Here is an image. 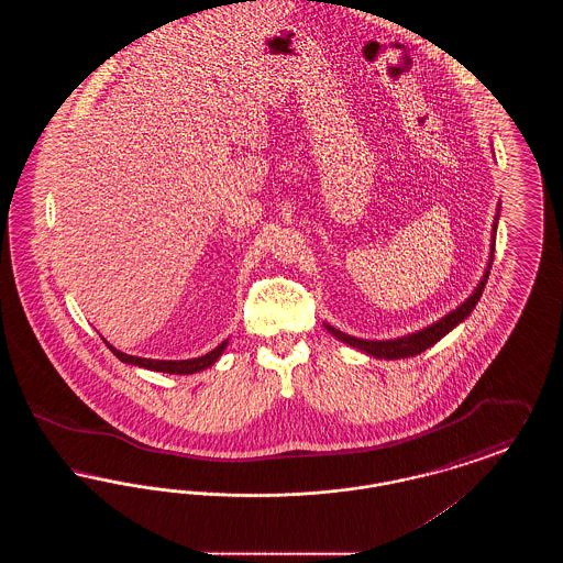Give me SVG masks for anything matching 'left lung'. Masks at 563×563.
Here are the masks:
<instances>
[{"instance_id": "left-lung-1", "label": "left lung", "mask_w": 563, "mask_h": 563, "mask_svg": "<svg viewBox=\"0 0 563 563\" xmlns=\"http://www.w3.org/2000/svg\"><path fill=\"white\" fill-rule=\"evenodd\" d=\"M496 223H498V217H496ZM496 223H494V232H496ZM492 239H496V236H492ZM494 244H496V241H492V257H489V264H487V269H485L482 283L477 285L475 294L471 295L462 306H457L454 312L445 314L441 321L430 324L427 329H422V331H418V333H411V335H405V338H399V340H386V342L358 340V338H352V335H346V333L338 331V329L331 327V324H324L327 331H329L331 335H335L338 340H342L344 344H350L352 349L363 350V352H367L369 356H377V358H407V356H416V354L424 352V350L430 349V346H434L443 335H448L457 322L464 321V319L473 312V308L477 306L483 289H485V283H487V278H489V269H492V262H494Z\"/></svg>"}]
</instances>
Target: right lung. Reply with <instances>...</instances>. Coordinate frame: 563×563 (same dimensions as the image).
Wrapping results in <instances>:
<instances>
[{"mask_svg": "<svg viewBox=\"0 0 563 563\" xmlns=\"http://www.w3.org/2000/svg\"><path fill=\"white\" fill-rule=\"evenodd\" d=\"M228 346V342H221L217 349L211 350L209 354L200 356V358H189V361H154V358H141V356H131V354H124L120 350L109 346L108 349L122 361V363H129V365H139V367H145V369H152V372H162V374H196V372H202L207 367H211L214 361L223 354V350Z\"/></svg>", "mask_w": 563, "mask_h": 563, "instance_id": "add662e5", "label": "right lung"}]
</instances>
